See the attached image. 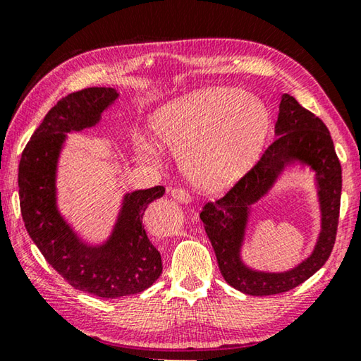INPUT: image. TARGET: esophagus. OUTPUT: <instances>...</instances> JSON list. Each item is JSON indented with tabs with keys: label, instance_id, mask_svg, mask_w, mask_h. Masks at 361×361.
<instances>
[{
	"label": "esophagus",
	"instance_id": "esophagus-1",
	"mask_svg": "<svg viewBox=\"0 0 361 361\" xmlns=\"http://www.w3.org/2000/svg\"><path fill=\"white\" fill-rule=\"evenodd\" d=\"M170 195H172V199L176 202H181V203L191 202V194H189L185 188H173L172 191H170Z\"/></svg>",
	"mask_w": 361,
	"mask_h": 361
}]
</instances>
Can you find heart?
I'll list each match as a JSON object with an SVG mask.
<instances>
[{"label":"heart","mask_w":361,"mask_h":361,"mask_svg":"<svg viewBox=\"0 0 361 361\" xmlns=\"http://www.w3.org/2000/svg\"><path fill=\"white\" fill-rule=\"evenodd\" d=\"M149 129L159 145L180 152L188 180L203 191L237 183L268 140L271 116L254 94L232 88L192 91L154 110ZM139 149L153 153L148 140Z\"/></svg>","instance_id":"heart-1"}]
</instances>
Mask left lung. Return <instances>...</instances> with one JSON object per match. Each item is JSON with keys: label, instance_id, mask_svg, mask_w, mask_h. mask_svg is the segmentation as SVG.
I'll return each instance as SVG.
<instances>
[{"label": "left lung", "instance_id": "8db88e82", "mask_svg": "<svg viewBox=\"0 0 361 361\" xmlns=\"http://www.w3.org/2000/svg\"><path fill=\"white\" fill-rule=\"evenodd\" d=\"M274 135L276 139L260 161L224 197L208 202L200 213L226 283L254 297L283 293L310 279L329 260L338 231L343 175L330 130L293 96L283 94ZM295 163L310 166L317 180L321 208L317 246L303 262L287 272L254 271L240 259L250 207L271 190L287 166Z\"/></svg>", "mask_w": 361, "mask_h": 361}]
</instances>
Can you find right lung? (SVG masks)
Masks as SVG:
<instances>
[{
    "label": "right lung",
    "mask_w": 361,
    "mask_h": 361,
    "mask_svg": "<svg viewBox=\"0 0 361 361\" xmlns=\"http://www.w3.org/2000/svg\"><path fill=\"white\" fill-rule=\"evenodd\" d=\"M114 88H85L71 93L49 110L22 153L18 195L26 231L45 260L82 292L120 298L148 289L162 273L161 254L142 219L164 186L124 194L112 233L101 245L78 237L58 209L56 170L68 133L94 128L118 99Z\"/></svg>",
    "instance_id": "add662e5"
}]
</instances>
